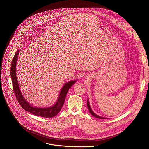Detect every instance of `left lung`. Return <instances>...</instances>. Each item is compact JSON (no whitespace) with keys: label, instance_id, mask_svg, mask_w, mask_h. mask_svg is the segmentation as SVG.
Here are the masks:
<instances>
[{"label":"left lung","instance_id":"obj_1","mask_svg":"<svg viewBox=\"0 0 149 149\" xmlns=\"http://www.w3.org/2000/svg\"><path fill=\"white\" fill-rule=\"evenodd\" d=\"M87 107H88V108L89 109V113L93 115L94 117L95 118H99V119H109V118H104V117H102V116H99L97 115V114H96L95 113H94V112L92 110L91 106L89 105V99H88H88H87Z\"/></svg>","mask_w":149,"mask_h":149}]
</instances>
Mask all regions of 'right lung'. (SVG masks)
I'll return each instance as SVG.
<instances>
[{"instance_id":"1","label":"right lung","mask_w":149,"mask_h":149,"mask_svg":"<svg viewBox=\"0 0 149 149\" xmlns=\"http://www.w3.org/2000/svg\"><path fill=\"white\" fill-rule=\"evenodd\" d=\"M20 50H18L17 52L15 53V56L13 59L11 66V78L13 86V89L15 95V96L21 106L22 107L34 115L40 116L44 118H52L57 115L61 111L63 106L64 101L66 96V94L70 88V87L75 84L77 80H70L64 84L62 88L60 90L58 99L55 104L53 106L48 107H38L33 106L30 104L24 97L21 91L19 85L17 77V64L18 61V57L19 54Z\"/></svg>"}]
</instances>
